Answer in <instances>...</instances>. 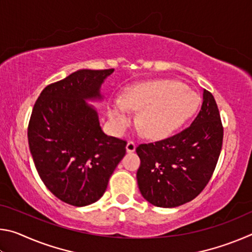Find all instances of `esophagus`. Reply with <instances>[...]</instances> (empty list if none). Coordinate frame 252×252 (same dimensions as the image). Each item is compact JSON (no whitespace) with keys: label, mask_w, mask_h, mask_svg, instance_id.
Here are the masks:
<instances>
[{"label":"esophagus","mask_w":252,"mask_h":252,"mask_svg":"<svg viewBox=\"0 0 252 252\" xmlns=\"http://www.w3.org/2000/svg\"><path fill=\"white\" fill-rule=\"evenodd\" d=\"M126 149V152H127V153L134 152V151H135V144H134V142H132V141L127 142Z\"/></svg>","instance_id":"34e87169"}]
</instances>
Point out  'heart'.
I'll use <instances>...</instances> for the list:
<instances>
[{"label":"heart","instance_id":"obj_1","mask_svg":"<svg viewBox=\"0 0 252 252\" xmlns=\"http://www.w3.org/2000/svg\"><path fill=\"white\" fill-rule=\"evenodd\" d=\"M199 95L174 80H155L126 89L125 96L109 102L108 116L116 133L120 134L133 121V111H140L138 125L150 139L173 133L193 116Z\"/></svg>","mask_w":252,"mask_h":252}]
</instances>
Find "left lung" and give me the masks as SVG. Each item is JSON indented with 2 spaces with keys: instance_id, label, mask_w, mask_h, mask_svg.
Returning a JSON list of instances; mask_svg holds the SVG:
<instances>
[{
  "instance_id": "8db88e82",
  "label": "left lung",
  "mask_w": 252,
  "mask_h": 252,
  "mask_svg": "<svg viewBox=\"0 0 252 252\" xmlns=\"http://www.w3.org/2000/svg\"><path fill=\"white\" fill-rule=\"evenodd\" d=\"M202 105L189 127L168 139L140 144L136 172L142 197L174 208L191 201L210 180L222 147L223 127L216 100L203 90Z\"/></svg>"
}]
</instances>
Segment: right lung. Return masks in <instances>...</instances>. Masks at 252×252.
Returning <instances> with one entry per match:
<instances>
[{
	"instance_id": "add662e5",
	"label": "right lung",
	"mask_w": 252,
	"mask_h": 252,
	"mask_svg": "<svg viewBox=\"0 0 252 252\" xmlns=\"http://www.w3.org/2000/svg\"><path fill=\"white\" fill-rule=\"evenodd\" d=\"M114 72L79 70L41 92L32 110L28 139L37 173L55 197L84 207L105 192L126 155V142L106 135L96 109L101 85Z\"/></svg>"
}]
</instances>
